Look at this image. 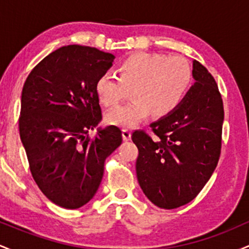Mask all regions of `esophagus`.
<instances>
[{
	"instance_id": "34e87169",
	"label": "esophagus",
	"mask_w": 249,
	"mask_h": 249,
	"mask_svg": "<svg viewBox=\"0 0 249 249\" xmlns=\"http://www.w3.org/2000/svg\"><path fill=\"white\" fill-rule=\"evenodd\" d=\"M131 138V130L130 128H123V139L128 141Z\"/></svg>"
}]
</instances>
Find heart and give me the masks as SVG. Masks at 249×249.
Segmentation results:
<instances>
[{
  "label": "heart",
  "instance_id": "b5f03b06",
  "mask_svg": "<svg viewBox=\"0 0 249 249\" xmlns=\"http://www.w3.org/2000/svg\"><path fill=\"white\" fill-rule=\"evenodd\" d=\"M117 77L103 73L95 83L96 95L107 107L118 104L132 90L133 101L105 115L107 124L131 127L151 112L165 117L176 111L186 97L193 79L187 58L157 53H134L118 63Z\"/></svg>",
  "mask_w": 249,
  "mask_h": 249
}]
</instances>
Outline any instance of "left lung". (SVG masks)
I'll return each mask as SVG.
<instances>
[{"label": "left lung", "instance_id": "1", "mask_svg": "<svg viewBox=\"0 0 249 249\" xmlns=\"http://www.w3.org/2000/svg\"><path fill=\"white\" fill-rule=\"evenodd\" d=\"M196 83L176 111L132 133L138 147L136 172L142 192L156 206L173 210L198 196L218 165L224 104L215 79L193 62Z\"/></svg>", "mask_w": 249, "mask_h": 249}]
</instances>
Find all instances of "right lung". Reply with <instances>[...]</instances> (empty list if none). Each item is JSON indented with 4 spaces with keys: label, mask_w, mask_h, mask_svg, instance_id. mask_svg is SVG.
Returning a JSON list of instances; mask_svg holds the SVG:
<instances>
[{
    "label": "right lung",
    "mask_w": 249,
    "mask_h": 249,
    "mask_svg": "<svg viewBox=\"0 0 249 249\" xmlns=\"http://www.w3.org/2000/svg\"><path fill=\"white\" fill-rule=\"evenodd\" d=\"M115 56L96 48L67 45L31 70L21 97L18 127L37 186L57 206L76 210L93 198L105 159L122 144L117 126L102 121L95 83Z\"/></svg>",
    "instance_id": "right-lung-1"
}]
</instances>
